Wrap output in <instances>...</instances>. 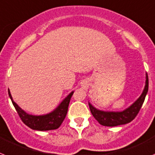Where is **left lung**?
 I'll return each mask as SVG.
<instances>
[{
	"instance_id": "obj_1",
	"label": "left lung",
	"mask_w": 155,
	"mask_h": 155,
	"mask_svg": "<svg viewBox=\"0 0 155 155\" xmlns=\"http://www.w3.org/2000/svg\"><path fill=\"white\" fill-rule=\"evenodd\" d=\"M147 91H148V76L146 73L145 86L142 94L131 105L126 107L123 111H103V110H100L95 107L91 102L88 101L89 107H90L93 116L102 126H117L127 124L134 120L140 110L145 100V97L147 94Z\"/></svg>"
}]
</instances>
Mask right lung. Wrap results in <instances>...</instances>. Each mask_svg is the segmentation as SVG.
<instances>
[{
  "instance_id": "obj_1",
  "label": "right lung",
  "mask_w": 155,
  "mask_h": 155,
  "mask_svg": "<svg viewBox=\"0 0 155 155\" xmlns=\"http://www.w3.org/2000/svg\"><path fill=\"white\" fill-rule=\"evenodd\" d=\"M74 91H72L68 95L62 100L52 111L44 115H35L28 114L26 111L21 109V107L14 101L10 91L8 89V95L12 100L15 108L18 112L21 121L30 129L39 131H47V130H56L61 126L68 112V107L70 100Z\"/></svg>"
}]
</instances>
